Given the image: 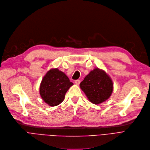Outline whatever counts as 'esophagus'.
<instances>
[{"label": "esophagus", "instance_id": "34e87169", "mask_svg": "<svg viewBox=\"0 0 150 150\" xmlns=\"http://www.w3.org/2000/svg\"><path fill=\"white\" fill-rule=\"evenodd\" d=\"M75 83L76 84V85H79L80 83V80H75Z\"/></svg>", "mask_w": 150, "mask_h": 150}]
</instances>
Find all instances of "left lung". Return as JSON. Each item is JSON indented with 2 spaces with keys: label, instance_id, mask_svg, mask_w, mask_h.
<instances>
[{
  "label": "left lung",
  "instance_id": "obj_1",
  "mask_svg": "<svg viewBox=\"0 0 150 150\" xmlns=\"http://www.w3.org/2000/svg\"><path fill=\"white\" fill-rule=\"evenodd\" d=\"M80 86L89 100L96 105L107 100L113 89L111 78L99 68L91 71L80 83Z\"/></svg>",
  "mask_w": 150,
  "mask_h": 150
}]
</instances>
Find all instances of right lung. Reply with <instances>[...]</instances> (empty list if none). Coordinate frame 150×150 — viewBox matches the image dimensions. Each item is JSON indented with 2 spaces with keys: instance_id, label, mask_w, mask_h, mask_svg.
Returning <instances> with one entry per match:
<instances>
[{
  "instance_id": "add662e5",
  "label": "right lung",
  "mask_w": 150,
  "mask_h": 150,
  "mask_svg": "<svg viewBox=\"0 0 150 150\" xmlns=\"http://www.w3.org/2000/svg\"><path fill=\"white\" fill-rule=\"evenodd\" d=\"M67 76L58 69H51L45 75L40 86V94L51 107L60 104L69 89L73 85Z\"/></svg>"
}]
</instances>
